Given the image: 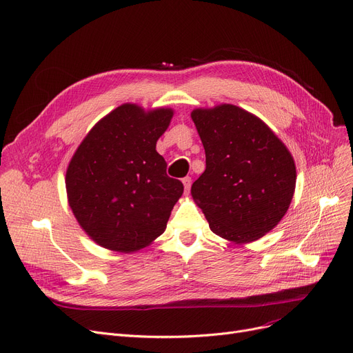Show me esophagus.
<instances>
[{
	"label": "esophagus",
	"instance_id": "34e87169",
	"mask_svg": "<svg viewBox=\"0 0 353 353\" xmlns=\"http://www.w3.org/2000/svg\"><path fill=\"white\" fill-rule=\"evenodd\" d=\"M183 186H185V192L189 193L190 192V188H192V179L188 176L183 179Z\"/></svg>",
	"mask_w": 353,
	"mask_h": 353
}]
</instances>
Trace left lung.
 <instances>
[{
    "mask_svg": "<svg viewBox=\"0 0 353 353\" xmlns=\"http://www.w3.org/2000/svg\"><path fill=\"white\" fill-rule=\"evenodd\" d=\"M192 119L206 154V170L192 196L212 232L256 241L285 214L296 189V164L265 122L239 106L194 110Z\"/></svg>",
    "mask_w": 353,
    "mask_h": 353,
    "instance_id": "8db88e82",
    "label": "left lung"
}]
</instances>
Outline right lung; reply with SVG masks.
Listing matches in <instances>:
<instances>
[{
  "instance_id": "add662e5",
  "label": "right lung",
  "mask_w": 353,
  "mask_h": 353,
  "mask_svg": "<svg viewBox=\"0 0 353 353\" xmlns=\"http://www.w3.org/2000/svg\"><path fill=\"white\" fill-rule=\"evenodd\" d=\"M173 110L124 103L89 131L66 172L69 206L103 248L139 251L167 226L183 183L168 177L156 144Z\"/></svg>"
}]
</instances>
